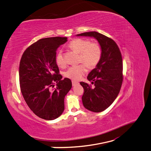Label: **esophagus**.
Wrapping results in <instances>:
<instances>
[{
  "mask_svg": "<svg viewBox=\"0 0 151 151\" xmlns=\"http://www.w3.org/2000/svg\"><path fill=\"white\" fill-rule=\"evenodd\" d=\"M78 82H75V81H72V85L73 86H75L76 84H78Z\"/></svg>",
  "mask_w": 151,
  "mask_h": 151,
  "instance_id": "34e87169",
  "label": "esophagus"
}]
</instances>
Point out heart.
Segmentation results:
<instances>
[{"mask_svg": "<svg viewBox=\"0 0 151 151\" xmlns=\"http://www.w3.org/2000/svg\"><path fill=\"white\" fill-rule=\"evenodd\" d=\"M68 47L79 53L78 61L82 63L78 65L69 67L64 72V76L72 80H80L86 73L87 66L90 69L94 68L101 58L102 48L97 42H91L86 39L76 38L69 42ZM56 63L60 67L65 65L63 55L60 52L56 56Z\"/></svg>", "mask_w": 151, "mask_h": 151, "instance_id": "heart-1", "label": "heart"}]
</instances>
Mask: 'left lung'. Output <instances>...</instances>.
<instances>
[{"mask_svg":"<svg viewBox=\"0 0 151 151\" xmlns=\"http://www.w3.org/2000/svg\"><path fill=\"white\" fill-rule=\"evenodd\" d=\"M77 36L93 37L101 46V59L87 76L94 87L80 83L84 90L82 98L84 107L94 112H101L112 104L121 90L123 82L121 53L112 39L98 32H83Z\"/></svg>","mask_w":151,"mask_h":151,"instance_id":"8db88e82","label":"left lung"}]
</instances>
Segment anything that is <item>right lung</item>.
I'll return each instance as SVG.
<instances>
[{"mask_svg":"<svg viewBox=\"0 0 151 151\" xmlns=\"http://www.w3.org/2000/svg\"><path fill=\"white\" fill-rule=\"evenodd\" d=\"M66 41V37L41 39L25 50L19 66L20 89L26 103L34 114L48 121L63 114L65 96L72 87L70 79L62 80L56 63L57 48Z\"/></svg>","mask_w":151,"mask_h":151,"instance_id":"right-lung-1","label":"right lung"}]
</instances>
